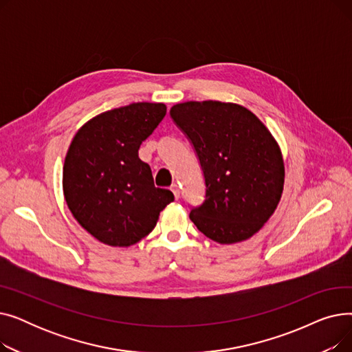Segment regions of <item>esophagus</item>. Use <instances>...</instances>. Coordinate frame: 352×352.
Listing matches in <instances>:
<instances>
[{"label":"esophagus","instance_id":"1","mask_svg":"<svg viewBox=\"0 0 352 352\" xmlns=\"http://www.w3.org/2000/svg\"><path fill=\"white\" fill-rule=\"evenodd\" d=\"M171 191H173L175 199H178V198H179V187L177 186V184H174V186H171Z\"/></svg>","mask_w":352,"mask_h":352}]
</instances>
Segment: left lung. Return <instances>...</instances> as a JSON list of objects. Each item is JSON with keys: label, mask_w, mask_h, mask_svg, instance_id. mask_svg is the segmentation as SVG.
Wrapping results in <instances>:
<instances>
[{"label": "left lung", "mask_w": 352, "mask_h": 352, "mask_svg": "<svg viewBox=\"0 0 352 352\" xmlns=\"http://www.w3.org/2000/svg\"><path fill=\"white\" fill-rule=\"evenodd\" d=\"M170 114L191 140L206 178V201L191 211L192 223L218 244L255 235L284 190L283 153L270 129L235 102L187 101Z\"/></svg>", "instance_id": "obj_1"}]
</instances>
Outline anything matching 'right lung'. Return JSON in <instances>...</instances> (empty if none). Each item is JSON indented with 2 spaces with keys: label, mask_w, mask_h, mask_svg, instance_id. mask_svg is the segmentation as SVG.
I'll use <instances>...</instances> for the list:
<instances>
[{
  "label": "right lung",
  "mask_w": 352,
  "mask_h": 352,
  "mask_svg": "<svg viewBox=\"0 0 352 352\" xmlns=\"http://www.w3.org/2000/svg\"><path fill=\"white\" fill-rule=\"evenodd\" d=\"M166 114L162 102H134L105 111L74 135L63 166V191L77 223L100 243L129 247L150 234L174 201L155 188L140 145Z\"/></svg>",
  "instance_id": "add662e5"
}]
</instances>
